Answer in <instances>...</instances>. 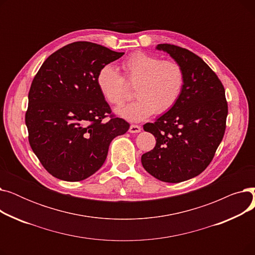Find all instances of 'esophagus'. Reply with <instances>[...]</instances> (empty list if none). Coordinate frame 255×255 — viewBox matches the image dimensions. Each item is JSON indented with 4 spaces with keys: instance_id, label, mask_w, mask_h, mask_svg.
Listing matches in <instances>:
<instances>
[{
    "instance_id": "obj_1",
    "label": "esophagus",
    "mask_w": 255,
    "mask_h": 255,
    "mask_svg": "<svg viewBox=\"0 0 255 255\" xmlns=\"http://www.w3.org/2000/svg\"><path fill=\"white\" fill-rule=\"evenodd\" d=\"M140 130H141V127L138 125H131L129 128L130 133H138L140 132Z\"/></svg>"
}]
</instances>
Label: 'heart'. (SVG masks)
Wrapping results in <instances>:
<instances>
[{"mask_svg":"<svg viewBox=\"0 0 255 255\" xmlns=\"http://www.w3.org/2000/svg\"><path fill=\"white\" fill-rule=\"evenodd\" d=\"M123 75L112 65L99 70L96 82L104 99L121 106L129 95V87H134L136 99L118 110V114L131 122H140L154 113L163 115L175 106L185 86L183 66L172 60L135 51L121 64Z\"/></svg>","mask_w":255,"mask_h":255,"instance_id":"1","label":"heart"}]
</instances>
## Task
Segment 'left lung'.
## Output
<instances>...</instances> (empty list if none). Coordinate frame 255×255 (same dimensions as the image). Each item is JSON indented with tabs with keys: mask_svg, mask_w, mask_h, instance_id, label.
<instances>
[{
	"mask_svg": "<svg viewBox=\"0 0 255 255\" xmlns=\"http://www.w3.org/2000/svg\"><path fill=\"white\" fill-rule=\"evenodd\" d=\"M157 48L183 66L185 86L169 112L143 125L156 145L141 156V163L156 179L180 183L198 176L211 163L224 135L229 106L221 80L202 58L175 44Z\"/></svg>",
	"mask_w": 255,
	"mask_h": 255,
	"instance_id": "1",
	"label": "left lung"
}]
</instances>
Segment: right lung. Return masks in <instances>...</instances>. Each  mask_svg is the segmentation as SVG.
I'll return each mask as SVG.
<instances>
[{
    "label": "right lung",
    "mask_w": 255,
    "mask_h": 255,
    "mask_svg": "<svg viewBox=\"0 0 255 255\" xmlns=\"http://www.w3.org/2000/svg\"><path fill=\"white\" fill-rule=\"evenodd\" d=\"M123 55L77 41L40 67L29 91L25 125L33 152L51 176L69 182L89 178L104 163L111 141L128 131L129 123L112 113L96 82L102 67Z\"/></svg>",
    "instance_id": "right-lung-1"
}]
</instances>
